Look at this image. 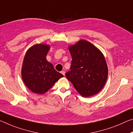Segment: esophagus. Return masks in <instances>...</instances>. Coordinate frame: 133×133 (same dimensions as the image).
I'll use <instances>...</instances> for the list:
<instances>
[{
    "label": "esophagus",
    "mask_w": 133,
    "mask_h": 133,
    "mask_svg": "<svg viewBox=\"0 0 133 133\" xmlns=\"http://www.w3.org/2000/svg\"><path fill=\"white\" fill-rule=\"evenodd\" d=\"M61 73H62L63 76H65V71H61Z\"/></svg>",
    "instance_id": "1"
}]
</instances>
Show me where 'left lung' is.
Here are the masks:
<instances>
[{"label": "left lung", "instance_id": "obj_1", "mask_svg": "<svg viewBox=\"0 0 133 133\" xmlns=\"http://www.w3.org/2000/svg\"><path fill=\"white\" fill-rule=\"evenodd\" d=\"M72 58L70 71L66 76L83 97L100 92L108 78V66L104 56L90 42L82 39L69 46Z\"/></svg>", "mask_w": 133, "mask_h": 133}]
</instances>
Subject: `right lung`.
Returning <instances> with one entry per match:
<instances>
[{"label": "right lung", "mask_w": 133, "mask_h": 133, "mask_svg": "<svg viewBox=\"0 0 133 133\" xmlns=\"http://www.w3.org/2000/svg\"><path fill=\"white\" fill-rule=\"evenodd\" d=\"M50 47L47 44H35L27 50L24 57L21 75L26 87L35 94H45L63 77L46 59Z\"/></svg>", "instance_id": "add662e5"}]
</instances>
